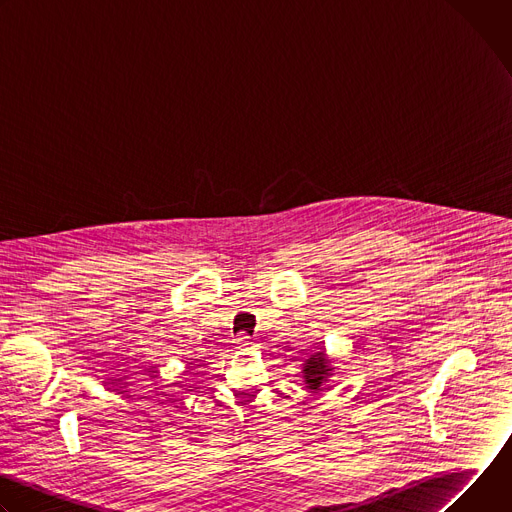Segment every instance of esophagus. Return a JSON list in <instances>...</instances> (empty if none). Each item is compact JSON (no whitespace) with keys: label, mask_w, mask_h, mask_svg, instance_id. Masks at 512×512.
Wrapping results in <instances>:
<instances>
[{"label":"esophagus","mask_w":512,"mask_h":512,"mask_svg":"<svg viewBox=\"0 0 512 512\" xmlns=\"http://www.w3.org/2000/svg\"><path fill=\"white\" fill-rule=\"evenodd\" d=\"M235 342H237V348H241V350L253 348V338L247 336V334H239V336L235 338Z\"/></svg>","instance_id":"obj_1"}]
</instances>
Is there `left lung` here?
<instances>
[{"label": "left lung", "instance_id": "left-lung-1", "mask_svg": "<svg viewBox=\"0 0 512 512\" xmlns=\"http://www.w3.org/2000/svg\"><path fill=\"white\" fill-rule=\"evenodd\" d=\"M302 369H304L306 387L310 391H322V385L330 379V375L334 371V367L330 364V358L324 354V350L314 352L310 358H306Z\"/></svg>", "mask_w": 512, "mask_h": 512}]
</instances>
